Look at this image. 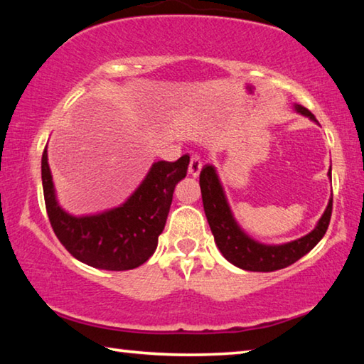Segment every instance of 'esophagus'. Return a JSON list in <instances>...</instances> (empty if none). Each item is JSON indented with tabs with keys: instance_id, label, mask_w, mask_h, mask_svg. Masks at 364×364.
<instances>
[{
	"instance_id": "obj_1",
	"label": "esophagus",
	"mask_w": 364,
	"mask_h": 364,
	"mask_svg": "<svg viewBox=\"0 0 364 364\" xmlns=\"http://www.w3.org/2000/svg\"><path fill=\"white\" fill-rule=\"evenodd\" d=\"M202 170V159L199 156H193L191 157V162H189V168H188V173L191 176H199Z\"/></svg>"
}]
</instances>
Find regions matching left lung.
Returning <instances> with one entry per match:
<instances>
[{
    "label": "left lung",
    "mask_w": 364,
    "mask_h": 364,
    "mask_svg": "<svg viewBox=\"0 0 364 364\" xmlns=\"http://www.w3.org/2000/svg\"><path fill=\"white\" fill-rule=\"evenodd\" d=\"M295 112L308 117L316 122L315 115L300 104L294 106ZM331 178V168L328 171ZM200 193L202 202L208 225H210L215 244L228 262L234 267L245 271H276L289 267L299 260V258L308 254L315 245L321 241L328 231L331 213H332V197L328 202L324 213L318 220L316 226L305 236L286 244H263L255 241L245 232L234 218L231 207L228 204L225 189L213 165L207 164L200 171Z\"/></svg>",
    "instance_id": "obj_1"
}]
</instances>
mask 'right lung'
<instances>
[{"instance_id":"add662e5","label":"right lung","mask_w":364,"mask_h":364,"mask_svg":"<svg viewBox=\"0 0 364 364\" xmlns=\"http://www.w3.org/2000/svg\"><path fill=\"white\" fill-rule=\"evenodd\" d=\"M189 156L154 162L134 193L119 207L93 215H72L60 207L48 151L41 157L43 194L49 221L60 244L85 264L107 271L138 268L157 249L173 191L186 176Z\"/></svg>"}]
</instances>
